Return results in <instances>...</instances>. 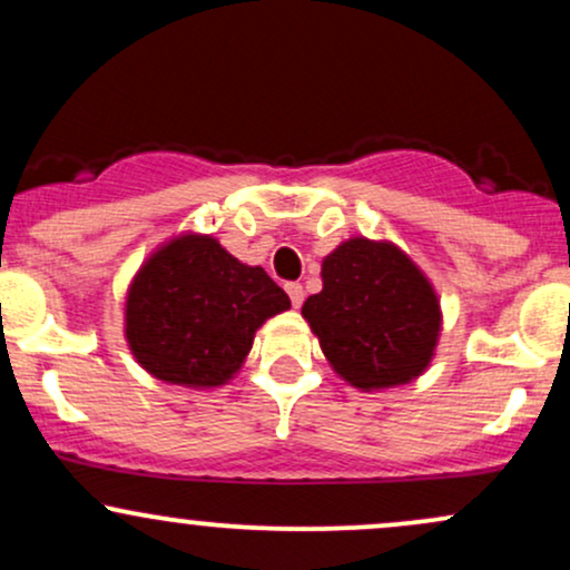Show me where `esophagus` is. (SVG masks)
<instances>
[{"label": "esophagus", "instance_id": "34e87169", "mask_svg": "<svg viewBox=\"0 0 570 570\" xmlns=\"http://www.w3.org/2000/svg\"><path fill=\"white\" fill-rule=\"evenodd\" d=\"M286 292H289V297H292V305H294V307L303 305V299H305L303 286H299V284H286Z\"/></svg>", "mask_w": 570, "mask_h": 570}]
</instances>
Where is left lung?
<instances>
[{
	"label": "left lung",
	"mask_w": 570,
	"mask_h": 570,
	"mask_svg": "<svg viewBox=\"0 0 570 570\" xmlns=\"http://www.w3.org/2000/svg\"><path fill=\"white\" fill-rule=\"evenodd\" d=\"M322 284L305 299L303 318L337 377L370 394L431 367L442 335L440 294L394 240H340L322 259Z\"/></svg>",
	"instance_id": "8db88e82"
}]
</instances>
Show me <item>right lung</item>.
Wrapping results in <instances>:
<instances>
[{
	"label": "right lung",
	"instance_id": "add662e5",
	"mask_svg": "<svg viewBox=\"0 0 570 570\" xmlns=\"http://www.w3.org/2000/svg\"><path fill=\"white\" fill-rule=\"evenodd\" d=\"M259 265L233 257L214 235L179 233L130 278L122 335L144 372L181 389H219L244 367L267 318L289 311Z\"/></svg>",
	"mask_w": 570,
	"mask_h": 570
}]
</instances>
